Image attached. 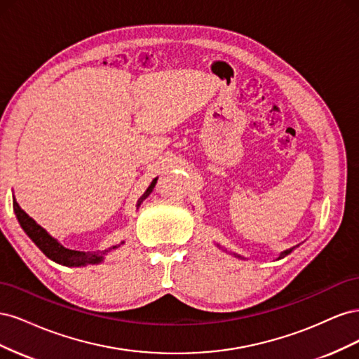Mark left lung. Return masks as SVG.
<instances>
[{
    "mask_svg": "<svg viewBox=\"0 0 359 359\" xmlns=\"http://www.w3.org/2000/svg\"><path fill=\"white\" fill-rule=\"evenodd\" d=\"M215 245H217V247H219L220 250H223V252H226V253H229V255H233V256H235V257H238V259H245V257H243V256H240V255H236V253H232V252H227V250H226V248H223V247H222L220 244H215ZM292 250H293V247H292V248H289V250H285V252H281V253L278 255L277 260H278V259H283V257H286L287 255H290V253H292Z\"/></svg>",
    "mask_w": 359,
    "mask_h": 359,
    "instance_id": "8db88e82",
    "label": "left lung"
}]
</instances>
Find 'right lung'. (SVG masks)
<instances>
[{"label": "right lung", "instance_id": "1", "mask_svg": "<svg viewBox=\"0 0 359 359\" xmlns=\"http://www.w3.org/2000/svg\"><path fill=\"white\" fill-rule=\"evenodd\" d=\"M156 182H157V178L153 180V182L149 184L145 193L139 198V201L136 203V210H139L140 203H142L149 196L151 191L154 190ZM13 210H15L16 219H18L20 227H22L24 232L31 238V241L34 243L50 260H53V262H57L60 265H64V266L99 265L103 262L107 253L114 252V250L119 248L124 244V241H121L116 245H112L109 248L103 250V252H79V250H70L67 247H64L61 243H58V240H55V238L50 236L46 232V229H43L39 223H36L34 219H31V217L22 208H20L15 198H13Z\"/></svg>", "mask_w": 359, "mask_h": 359}]
</instances>
